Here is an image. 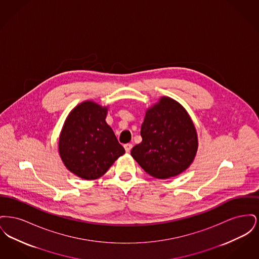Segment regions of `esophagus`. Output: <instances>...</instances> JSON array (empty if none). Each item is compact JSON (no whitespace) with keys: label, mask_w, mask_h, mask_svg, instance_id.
<instances>
[{"label":"esophagus","mask_w":259,"mask_h":259,"mask_svg":"<svg viewBox=\"0 0 259 259\" xmlns=\"http://www.w3.org/2000/svg\"><path fill=\"white\" fill-rule=\"evenodd\" d=\"M132 148H133L132 144H126V145H124V148H125L126 152H130V151H131V149H132Z\"/></svg>","instance_id":"esophagus-1"}]
</instances>
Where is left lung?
<instances>
[{
  "label": "left lung",
  "instance_id": "8db88e82",
  "mask_svg": "<svg viewBox=\"0 0 259 259\" xmlns=\"http://www.w3.org/2000/svg\"><path fill=\"white\" fill-rule=\"evenodd\" d=\"M142 143L131 150L139 165L156 179H169L185 171L198 148L197 132L185 108L169 97L148 108L141 127Z\"/></svg>",
  "mask_w": 259,
  "mask_h": 259
}]
</instances>
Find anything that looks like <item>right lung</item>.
Wrapping results in <instances>:
<instances>
[{
  "label": "right lung",
  "mask_w": 259,
  "mask_h": 259,
  "mask_svg": "<svg viewBox=\"0 0 259 259\" xmlns=\"http://www.w3.org/2000/svg\"><path fill=\"white\" fill-rule=\"evenodd\" d=\"M108 107L93 101L71 111L59 137V154L66 168L87 181L107 172L125 149L106 122Z\"/></svg>",
  "instance_id": "obj_1"
}]
</instances>
